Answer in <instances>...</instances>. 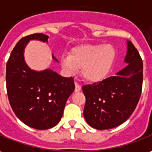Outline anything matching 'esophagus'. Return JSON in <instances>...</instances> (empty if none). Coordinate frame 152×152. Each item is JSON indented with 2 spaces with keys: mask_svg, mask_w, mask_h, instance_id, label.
Segmentation results:
<instances>
[{
  "mask_svg": "<svg viewBox=\"0 0 152 152\" xmlns=\"http://www.w3.org/2000/svg\"><path fill=\"white\" fill-rule=\"evenodd\" d=\"M80 90H81V86H80L78 83H75V90H74V91H75L76 93H78V92H79Z\"/></svg>",
  "mask_w": 152,
  "mask_h": 152,
  "instance_id": "obj_1",
  "label": "esophagus"
}]
</instances>
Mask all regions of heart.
<instances>
[{"label":"heart","mask_w":152,"mask_h":152,"mask_svg":"<svg viewBox=\"0 0 152 152\" xmlns=\"http://www.w3.org/2000/svg\"><path fill=\"white\" fill-rule=\"evenodd\" d=\"M116 51L111 45H83L75 47L69 55L61 58V65L68 74L81 69V75L87 82H102L113 66Z\"/></svg>","instance_id":"b5f03b06"}]
</instances>
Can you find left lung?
<instances>
[{"label": "left lung", "instance_id": "8db88e82", "mask_svg": "<svg viewBox=\"0 0 152 152\" xmlns=\"http://www.w3.org/2000/svg\"><path fill=\"white\" fill-rule=\"evenodd\" d=\"M126 67L115 76L93 85L83 86L86 98L83 117L98 130L114 128L129 118L141 97L143 64L137 50L126 40Z\"/></svg>", "mask_w": 152, "mask_h": 152}]
</instances>
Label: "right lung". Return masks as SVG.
Wrapping results in <instances>:
<instances>
[{"mask_svg": "<svg viewBox=\"0 0 152 152\" xmlns=\"http://www.w3.org/2000/svg\"><path fill=\"white\" fill-rule=\"evenodd\" d=\"M48 39L43 34L22 38L6 64V90L10 107L23 123L38 130L50 129L58 124L66 102L75 88L72 77H63L50 69L37 71L26 64L25 49L28 43H48ZM52 59L58 62L53 54Z\"/></svg>", "mask_w": 152, "mask_h": 152, "instance_id": "add662e5", "label": "right lung"}]
</instances>
